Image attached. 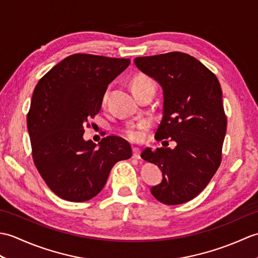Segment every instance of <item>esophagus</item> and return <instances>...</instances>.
<instances>
[{"mask_svg":"<svg viewBox=\"0 0 258 258\" xmlns=\"http://www.w3.org/2000/svg\"><path fill=\"white\" fill-rule=\"evenodd\" d=\"M133 158H135V160H140L141 158V151L139 149H136V147L133 149Z\"/></svg>","mask_w":258,"mask_h":258,"instance_id":"esophagus-1","label":"esophagus"}]
</instances>
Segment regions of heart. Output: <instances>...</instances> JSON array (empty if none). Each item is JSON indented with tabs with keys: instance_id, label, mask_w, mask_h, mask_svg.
Returning <instances> with one entry per match:
<instances>
[{
	"instance_id": "heart-1",
	"label": "heart",
	"mask_w": 258,
	"mask_h": 258,
	"mask_svg": "<svg viewBox=\"0 0 258 258\" xmlns=\"http://www.w3.org/2000/svg\"><path fill=\"white\" fill-rule=\"evenodd\" d=\"M147 87H152V89H154L155 87L154 81H153V79L150 78L149 75L139 74L133 79V81H132V91L133 92H136L139 90H144V89H147ZM106 100H107V93H105L103 96V103H105ZM143 127H144V125L141 124L138 126V127L127 128L125 131V133H126V135H127V138L130 140L140 141L142 139V133L140 132V130Z\"/></svg>"
}]
</instances>
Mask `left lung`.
<instances>
[{"instance_id":"obj_1","label":"left lung","mask_w":258,"mask_h":258,"mask_svg":"<svg viewBox=\"0 0 258 258\" xmlns=\"http://www.w3.org/2000/svg\"><path fill=\"white\" fill-rule=\"evenodd\" d=\"M134 63L162 86L163 117L155 139L174 145L141 154L163 173L162 183L151 191L163 204H183L206 187L222 161L227 120L220 82L186 53L136 57Z\"/></svg>"}]
</instances>
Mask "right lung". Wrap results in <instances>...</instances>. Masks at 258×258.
I'll use <instances>...</instances> for the list:
<instances>
[{
	"instance_id": "1",
	"label": "right lung",
	"mask_w": 258,
	"mask_h": 258,
	"mask_svg": "<svg viewBox=\"0 0 258 258\" xmlns=\"http://www.w3.org/2000/svg\"><path fill=\"white\" fill-rule=\"evenodd\" d=\"M130 63V58L73 54L35 86L27 113L33 161L48 187L65 201L93 199L115 164L132 156L131 145L117 136H106L98 146L83 139L108 84Z\"/></svg>"
}]
</instances>
